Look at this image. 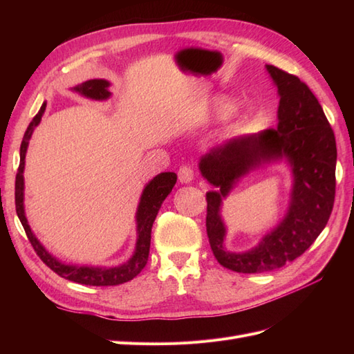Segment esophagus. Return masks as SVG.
Segmentation results:
<instances>
[{"label":"esophagus","mask_w":354,"mask_h":354,"mask_svg":"<svg viewBox=\"0 0 354 354\" xmlns=\"http://www.w3.org/2000/svg\"><path fill=\"white\" fill-rule=\"evenodd\" d=\"M177 176H178V180L181 181V183H190V181L194 180V168L189 165L180 167Z\"/></svg>","instance_id":"esophagus-1"}]
</instances>
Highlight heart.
I'll use <instances>...</instances> for the list:
<instances>
[{"mask_svg":"<svg viewBox=\"0 0 354 354\" xmlns=\"http://www.w3.org/2000/svg\"><path fill=\"white\" fill-rule=\"evenodd\" d=\"M232 108V103L226 99H217L216 100V104H214V111H216V113L218 115H224L227 113Z\"/></svg>","mask_w":354,"mask_h":354,"instance_id":"obj_1","label":"heart"}]
</instances>
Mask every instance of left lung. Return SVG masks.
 Segmentation results:
<instances>
[{"label":"left lung","instance_id":"8db88e82","mask_svg":"<svg viewBox=\"0 0 354 354\" xmlns=\"http://www.w3.org/2000/svg\"><path fill=\"white\" fill-rule=\"evenodd\" d=\"M279 90V124L257 136L234 138L201 159V173L218 192L207 194V234L214 257L229 270L264 273L281 269L310 248L326 226L335 199L337 145L315 94L292 73L267 65ZM286 156L295 171L293 202L286 220L251 252L223 250L221 196L234 179L263 160Z\"/></svg>","mask_w":354,"mask_h":354}]
</instances>
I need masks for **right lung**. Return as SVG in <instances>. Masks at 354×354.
<instances>
[{
	"instance_id": "right-lung-1",
	"label": "right lung",
	"mask_w": 354,
	"mask_h": 354,
	"mask_svg": "<svg viewBox=\"0 0 354 354\" xmlns=\"http://www.w3.org/2000/svg\"><path fill=\"white\" fill-rule=\"evenodd\" d=\"M108 87H109L108 81L90 80L80 84L78 87H75V91L87 95L90 99L103 100V99H108L111 95V93L108 91ZM44 111H46V103L41 106L39 112L34 116V120L30 121V124L28 125V130L25 131L22 145H20V164L17 168L16 185H15L16 212L25 229V233L32 245V248H34V251L42 260V263H44L47 267H50L53 272L72 282H77L81 285H90V286H113V285H121L124 282L131 281L133 277H136L143 270V267L147 263L153 221L160 208V203L164 202V199L169 195V192L173 190L177 181V176L174 173H160L143 190V195L137 209V233H138L137 246H136V252L130 259V261L120 267H112V269H97V267H77V266L62 264L55 259V257H51L44 250V246H42L38 242V239L34 236V233L30 232V227L26 221L25 211H24L25 155H26L29 138L32 133H34V128L39 124L41 116L44 113Z\"/></svg>"
}]
</instances>
